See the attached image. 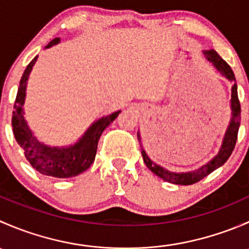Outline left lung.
Listing matches in <instances>:
<instances>
[{"label": "left lung", "instance_id": "obj_1", "mask_svg": "<svg viewBox=\"0 0 249 249\" xmlns=\"http://www.w3.org/2000/svg\"><path fill=\"white\" fill-rule=\"evenodd\" d=\"M205 53L206 57H207L208 61L212 62L214 65L215 69L225 76L229 80H233L235 82V76H233V72L231 67L228 65V62L225 60H223L222 57L219 56L215 50H206ZM231 120H230L229 127L227 130V134H225L224 141H223L222 148H220L219 153L211 160L210 162H207L206 165L200 167V169L194 170V171L190 172H172L169 171L165 167L160 166L157 162L153 161L147 155V153L144 152L143 148H141V153H142L143 161H144L145 166L150 170L153 173H155L157 176H159L160 178H162L166 182L173 183V184H180V185H189L194 184V183L199 182L202 178H205L206 176L210 175L211 172L214 171L215 169H218L219 166H222L229 157L231 155L233 148H235L236 141H237V134H238V127H240L241 123V105L240 100H238L237 96V85L236 83L233 84L232 90H231ZM139 137V141H141L140 135H137Z\"/></svg>", "mask_w": 249, "mask_h": 249}]
</instances>
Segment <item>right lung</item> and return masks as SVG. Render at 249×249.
<instances>
[{
	"mask_svg": "<svg viewBox=\"0 0 249 249\" xmlns=\"http://www.w3.org/2000/svg\"><path fill=\"white\" fill-rule=\"evenodd\" d=\"M59 41V38L53 39L47 48L54 46ZM36 60L37 56L27 65L20 79L16 104H14L13 117H12L14 137L18 144L24 150V155L27 161L39 173L55 178L73 177L89 169L90 165L94 162L100 136L104 130L118 117L120 110L97 119L96 122L92 123L87 132L82 137H79V140L71 144L49 145L41 142L32 134L22 115L24 114L22 105H24L25 95H26L25 94L26 82Z\"/></svg>",
	"mask_w": 249,
	"mask_h": 249,
	"instance_id": "right-lung-1",
	"label": "right lung"
}]
</instances>
